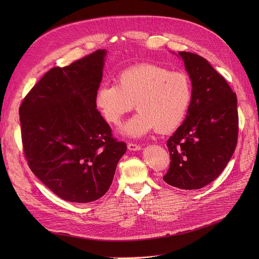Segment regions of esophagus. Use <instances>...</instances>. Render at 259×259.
Masks as SVG:
<instances>
[{
  "label": "esophagus",
  "mask_w": 259,
  "mask_h": 259,
  "mask_svg": "<svg viewBox=\"0 0 259 259\" xmlns=\"http://www.w3.org/2000/svg\"><path fill=\"white\" fill-rule=\"evenodd\" d=\"M128 149L131 151H138V150H141L142 147L138 144H133V143H129L128 144Z\"/></svg>",
  "instance_id": "34e87169"
}]
</instances>
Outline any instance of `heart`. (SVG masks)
Returning <instances> with one entry per match:
<instances>
[{
  "label": "heart",
  "mask_w": 259,
  "mask_h": 259,
  "mask_svg": "<svg viewBox=\"0 0 259 259\" xmlns=\"http://www.w3.org/2000/svg\"><path fill=\"white\" fill-rule=\"evenodd\" d=\"M192 97V81L185 71L139 64L120 71L115 84L101 85L95 92L94 105L108 124L117 125L135 104L139 112L121 127V132L141 138L154 129L158 133L178 129Z\"/></svg>",
  "instance_id": "heart-1"
}]
</instances>
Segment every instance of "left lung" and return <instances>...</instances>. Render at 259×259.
Segmentation results:
<instances>
[{"instance_id": "left-lung-1", "label": "left lung", "mask_w": 259, "mask_h": 259, "mask_svg": "<svg viewBox=\"0 0 259 259\" xmlns=\"http://www.w3.org/2000/svg\"><path fill=\"white\" fill-rule=\"evenodd\" d=\"M193 97L183 124L167 141L170 167L164 181L183 190L209 185L224 171L238 139L237 98L209 62L180 51Z\"/></svg>"}]
</instances>
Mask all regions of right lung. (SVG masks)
I'll return each mask as SVG.
<instances>
[{"mask_svg":"<svg viewBox=\"0 0 259 259\" xmlns=\"http://www.w3.org/2000/svg\"><path fill=\"white\" fill-rule=\"evenodd\" d=\"M105 49L66 67H54L20 107L22 144L30 170L64 200L90 202L110 188L125 142L94 105Z\"/></svg>","mask_w":259,"mask_h":259,"instance_id":"1","label":"right lung"}]
</instances>
